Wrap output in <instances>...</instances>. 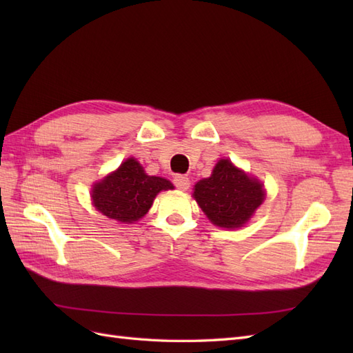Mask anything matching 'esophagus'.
Here are the masks:
<instances>
[{"label":"esophagus","mask_w":353,"mask_h":353,"mask_svg":"<svg viewBox=\"0 0 353 353\" xmlns=\"http://www.w3.org/2000/svg\"><path fill=\"white\" fill-rule=\"evenodd\" d=\"M174 184L178 190L185 191L190 187V179L185 175H175L174 178Z\"/></svg>","instance_id":"1"}]
</instances>
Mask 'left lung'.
<instances>
[{
    "label": "left lung",
    "mask_w": 353,
    "mask_h": 353,
    "mask_svg": "<svg viewBox=\"0 0 353 353\" xmlns=\"http://www.w3.org/2000/svg\"><path fill=\"white\" fill-rule=\"evenodd\" d=\"M263 187L234 166L228 159L216 163L209 178L194 185V199L212 223L221 228H239L261 206Z\"/></svg>",
    "instance_id": "8db88e82"
}]
</instances>
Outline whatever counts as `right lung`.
I'll return each mask as SVG.
<instances>
[{
    "label": "right lung",
    "mask_w": 353,
    "mask_h": 353,
    "mask_svg": "<svg viewBox=\"0 0 353 353\" xmlns=\"http://www.w3.org/2000/svg\"><path fill=\"white\" fill-rule=\"evenodd\" d=\"M170 181L150 176L135 159H128L116 172L92 190V201L103 215L121 222H135L152 208L159 191L172 190Z\"/></svg>",
    "instance_id": "add662e5"
}]
</instances>
